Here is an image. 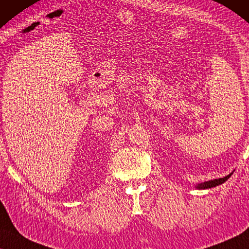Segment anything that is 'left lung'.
<instances>
[{
	"label": "left lung",
	"instance_id": "8db88e82",
	"mask_svg": "<svg viewBox=\"0 0 249 249\" xmlns=\"http://www.w3.org/2000/svg\"><path fill=\"white\" fill-rule=\"evenodd\" d=\"M231 176V174L228 175V176L223 177V178H219V179H213V180H209V181H204V183L198 184L197 188H201V190H205V188H211V187H215L218 185H221L222 183H225L226 180L229 179V177Z\"/></svg>",
	"mask_w": 249,
	"mask_h": 249
}]
</instances>
